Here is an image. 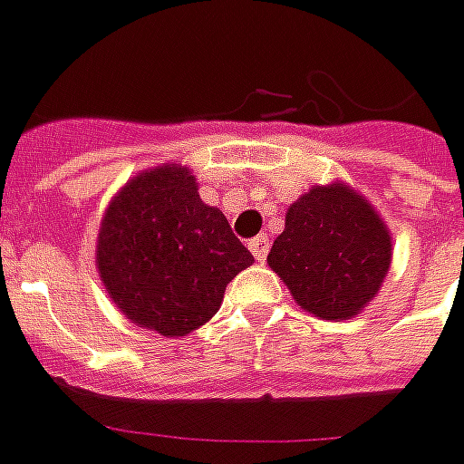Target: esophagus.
Returning a JSON list of instances; mask_svg holds the SVG:
<instances>
[{
  "instance_id": "obj_1",
  "label": "esophagus",
  "mask_w": 464,
  "mask_h": 464,
  "mask_svg": "<svg viewBox=\"0 0 464 464\" xmlns=\"http://www.w3.org/2000/svg\"><path fill=\"white\" fill-rule=\"evenodd\" d=\"M247 247H250V253H253V258L258 260V263H263L266 260V256H268V237L266 235H258V237H253V240L247 242Z\"/></svg>"
}]
</instances>
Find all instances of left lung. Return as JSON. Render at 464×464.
Returning a JSON list of instances; mask_svg holds the SVG:
<instances>
[{"instance_id":"left-lung-1","label":"left lung","mask_w":464,"mask_h":464,"mask_svg":"<svg viewBox=\"0 0 464 464\" xmlns=\"http://www.w3.org/2000/svg\"><path fill=\"white\" fill-rule=\"evenodd\" d=\"M390 256L387 227L362 196L343 186H317L289 206L268 266L299 307L338 323L380 292Z\"/></svg>"}]
</instances>
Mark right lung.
<instances>
[{
	"instance_id": "1",
	"label": "right lung",
	"mask_w": 464,
	"mask_h": 464,
	"mask_svg": "<svg viewBox=\"0 0 464 464\" xmlns=\"http://www.w3.org/2000/svg\"><path fill=\"white\" fill-rule=\"evenodd\" d=\"M247 266L224 214L198 198L186 168L141 172L111 204L98 240V271L123 314L162 335L208 323L224 289Z\"/></svg>"
}]
</instances>
